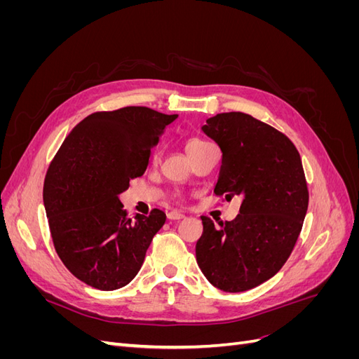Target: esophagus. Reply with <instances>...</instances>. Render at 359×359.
Here are the masks:
<instances>
[{"label":"esophagus","mask_w":359,"mask_h":359,"mask_svg":"<svg viewBox=\"0 0 359 359\" xmlns=\"http://www.w3.org/2000/svg\"><path fill=\"white\" fill-rule=\"evenodd\" d=\"M168 219L169 220H181V219H184V214H181L178 211H170V212H168Z\"/></svg>","instance_id":"34e87169"}]
</instances>
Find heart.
<instances>
[{"label":"heart","instance_id":"obj_1","mask_svg":"<svg viewBox=\"0 0 359 359\" xmlns=\"http://www.w3.org/2000/svg\"><path fill=\"white\" fill-rule=\"evenodd\" d=\"M208 145H211V144L206 142V140H203L201 137H191V139L187 140L186 151H187V154L190 156L191 153H196V151L202 149L203 147H208Z\"/></svg>","mask_w":359,"mask_h":359}]
</instances>
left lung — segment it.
<instances>
[{
  "mask_svg": "<svg viewBox=\"0 0 359 359\" xmlns=\"http://www.w3.org/2000/svg\"><path fill=\"white\" fill-rule=\"evenodd\" d=\"M202 130L223 154L214 193L243 202L220 227L201 217L196 260L217 289L244 292L276 276L295 247L309 206L306 175L292 140L252 115L217 114Z\"/></svg>",
  "mask_w": 359,
  "mask_h": 359,
  "instance_id": "left-lung-1",
  "label": "left lung"
}]
</instances>
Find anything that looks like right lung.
Here are the masks:
<instances>
[{
  "instance_id": "obj_1",
  "label": "right lung",
  "mask_w": 359,
  "mask_h": 359,
  "mask_svg": "<svg viewBox=\"0 0 359 359\" xmlns=\"http://www.w3.org/2000/svg\"><path fill=\"white\" fill-rule=\"evenodd\" d=\"M178 115L145 106L94 112L64 139L50 161L43 202L57 255L70 273L99 290L128 285L144 264L166 214L127 219L118 194L147 170L151 148Z\"/></svg>"
}]
</instances>
